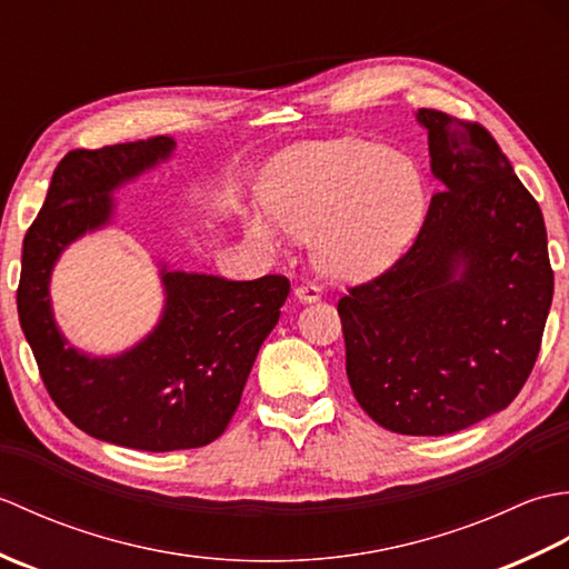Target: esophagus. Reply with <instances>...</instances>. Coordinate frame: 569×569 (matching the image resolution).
I'll return each mask as SVG.
<instances>
[{
	"label": "esophagus",
	"mask_w": 569,
	"mask_h": 569,
	"mask_svg": "<svg viewBox=\"0 0 569 569\" xmlns=\"http://www.w3.org/2000/svg\"><path fill=\"white\" fill-rule=\"evenodd\" d=\"M296 298L300 300V303H318V300L322 298V291L318 286H312V283H306V286H298L296 288Z\"/></svg>",
	"instance_id": "34e87169"
}]
</instances>
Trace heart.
<instances>
[{
  "mask_svg": "<svg viewBox=\"0 0 569 569\" xmlns=\"http://www.w3.org/2000/svg\"><path fill=\"white\" fill-rule=\"evenodd\" d=\"M261 204L276 227L312 239V261L342 283L367 281L401 259L426 220V178L410 156L365 139L298 143L269 163ZM259 214L247 234L278 251L283 237Z\"/></svg>",
  "mask_w": 569,
  "mask_h": 569,
  "instance_id": "b5f03b06",
  "label": "heart"
}]
</instances>
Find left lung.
<instances>
[{
    "instance_id": "left-lung-1",
    "label": "left lung",
    "mask_w": 569,
    "mask_h": 569,
    "mask_svg": "<svg viewBox=\"0 0 569 569\" xmlns=\"http://www.w3.org/2000/svg\"><path fill=\"white\" fill-rule=\"evenodd\" d=\"M440 180L416 244L340 300L359 406L401 435H450L523 389L552 303L533 196L479 124L418 110Z\"/></svg>"
}]
</instances>
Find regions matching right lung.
<instances>
[{
  "mask_svg": "<svg viewBox=\"0 0 569 569\" xmlns=\"http://www.w3.org/2000/svg\"><path fill=\"white\" fill-rule=\"evenodd\" d=\"M173 153V137L70 151L23 237L17 291L23 337L56 406L92 438L147 452L220 438L291 291L283 276L227 281L156 261L163 308L149 335L117 355H90L68 340L51 300L58 259L72 241L112 227L114 192Z\"/></svg>",
  "mask_w": 569,
  "mask_h": 569,
  "instance_id": "right-lung-1",
  "label": "right lung"
}]
</instances>
